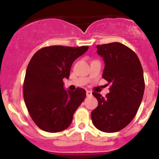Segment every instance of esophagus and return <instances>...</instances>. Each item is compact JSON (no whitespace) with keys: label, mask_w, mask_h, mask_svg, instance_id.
Listing matches in <instances>:
<instances>
[{"label":"esophagus","mask_w":159,"mask_h":159,"mask_svg":"<svg viewBox=\"0 0 159 159\" xmlns=\"http://www.w3.org/2000/svg\"><path fill=\"white\" fill-rule=\"evenodd\" d=\"M86 95L87 97H90V96H92V93L89 91V90H86Z\"/></svg>","instance_id":"1"}]
</instances>
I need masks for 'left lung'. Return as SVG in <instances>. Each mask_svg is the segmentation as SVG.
Listing matches in <instances>:
<instances>
[{"mask_svg":"<svg viewBox=\"0 0 159 159\" xmlns=\"http://www.w3.org/2000/svg\"><path fill=\"white\" fill-rule=\"evenodd\" d=\"M104 61L102 78L111 84L105 97L93 92L98 105L91 112L94 126L104 132L120 131L136 115L143 97V70L134 51L120 43L97 46Z\"/></svg>","mask_w":159,"mask_h":159,"instance_id":"left-lung-1","label":"left lung"}]
</instances>
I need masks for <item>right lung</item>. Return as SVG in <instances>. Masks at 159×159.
Segmentation results:
<instances>
[{
    "label": "right lung",
    "instance_id": "add662e5",
    "mask_svg": "<svg viewBox=\"0 0 159 159\" xmlns=\"http://www.w3.org/2000/svg\"><path fill=\"white\" fill-rule=\"evenodd\" d=\"M88 49L87 46H50L39 50L30 60L23 93L28 113L40 129L59 132L70 125L86 92L79 87L66 91L63 78H69L74 60Z\"/></svg>",
    "mask_w": 159,
    "mask_h": 159
}]
</instances>
